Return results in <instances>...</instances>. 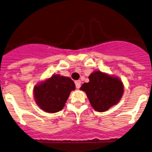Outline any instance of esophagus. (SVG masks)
Listing matches in <instances>:
<instances>
[{
  "mask_svg": "<svg viewBox=\"0 0 152 152\" xmlns=\"http://www.w3.org/2000/svg\"><path fill=\"white\" fill-rule=\"evenodd\" d=\"M75 85H76V88H79L81 87V81L80 80L76 81V82H75Z\"/></svg>",
  "mask_w": 152,
  "mask_h": 152,
  "instance_id": "1",
  "label": "esophagus"
}]
</instances>
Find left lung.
<instances>
[{"label":"left lung","instance_id":"8db88e82","mask_svg":"<svg viewBox=\"0 0 152 152\" xmlns=\"http://www.w3.org/2000/svg\"><path fill=\"white\" fill-rule=\"evenodd\" d=\"M89 82L80 88L87 94L92 107L103 112L117 104L123 94V82L101 71H95L89 76Z\"/></svg>","mask_w":152,"mask_h":152}]
</instances>
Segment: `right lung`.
<instances>
[{
  "label": "right lung",
  "instance_id": "add662e5",
  "mask_svg": "<svg viewBox=\"0 0 152 152\" xmlns=\"http://www.w3.org/2000/svg\"><path fill=\"white\" fill-rule=\"evenodd\" d=\"M73 90L75 84L71 79L53 75L34 88V96L37 104L42 110L56 113L63 108L70 93Z\"/></svg>",
  "mask_w": 152,
  "mask_h": 152
}]
</instances>
